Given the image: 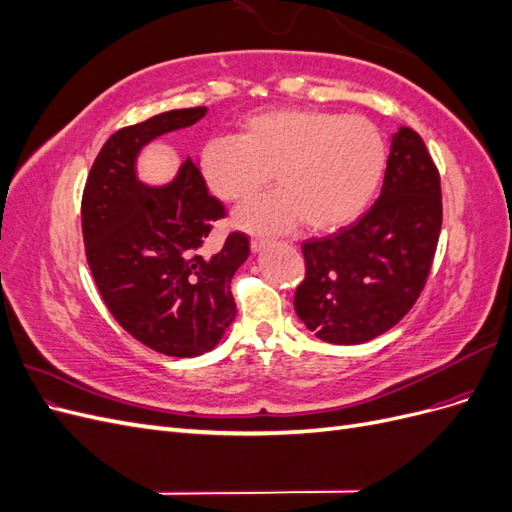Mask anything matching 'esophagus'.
Segmentation results:
<instances>
[{
	"label": "esophagus",
	"mask_w": 512,
	"mask_h": 512,
	"mask_svg": "<svg viewBox=\"0 0 512 512\" xmlns=\"http://www.w3.org/2000/svg\"><path fill=\"white\" fill-rule=\"evenodd\" d=\"M267 245H271V241H269V239H260V237H254V239L250 241V250H252V254H258V252L265 250Z\"/></svg>",
	"instance_id": "34e87169"
}]
</instances>
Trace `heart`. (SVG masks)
Listing matches in <instances>:
<instances>
[{
    "label": "heart",
    "instance_id": "1",
    "mask_svg": "<svg viewBox=\"0 0 512 512\" xmlns=\"http://www.w3.org/2000/svg\"><path fill=\"white\" fill-rule=\"evenodd\" d=\"M209 192L243 203L275 177L280 190L235 213L250 232L305 226L331 232L367 209L386 168L382 132L359 115L320 108H275L247 117L239 136L209 138L198 153Z\"/></svg>",
    "mask_w": 512,
    "mask_h": 512
}]
</instances>
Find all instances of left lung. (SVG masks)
I'll return each mask as SVG.
<instances>
[{
	"label": "left lung",
	"instance_id": "obj_1",
	"mask_svg": "<svg viewBox=\"0 0 512 512\" xmlns=\"http://www.w3.org/2000/svg\"><path fill=\"white\" fill-rule=\"evenodd\" d=\"M440 228L438 168L423 138L401 126L374 207L335 235L301 245L305 280L294 312L327 344H365L386 333L421 294Z\"/></svg>",
	"mask_w": 512,
	"mask_h": 512
}]
</instances>
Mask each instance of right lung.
Returning a JSON list of instances; mask_svg holds the SVG:
<instances>
[{"label": "right lung", "mask_w": 512, "mask_h": 512, "mask_svg": "<svg viewBox=\"0 0 512 512\" xmlns=\"http://www.w3.org/2000/svg\"><path fill=\"white\" fill-rule=\"evenodd\" d=\"M205 115L207 106L175 108L115 132L89 170L81 207L87 262L108 312L141 344L179 359L213 350L235 320L230 282L250 241L232 232L203 254L224 207L198 162L188 158L168 183L149 185L138 179V156Z\"/></svg>", "instance_id": "1"}]
</instances>
